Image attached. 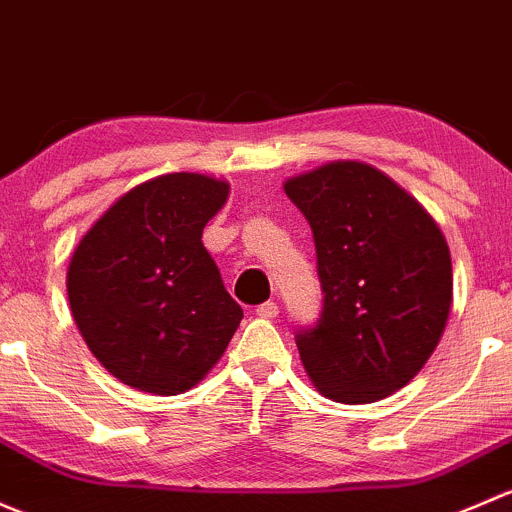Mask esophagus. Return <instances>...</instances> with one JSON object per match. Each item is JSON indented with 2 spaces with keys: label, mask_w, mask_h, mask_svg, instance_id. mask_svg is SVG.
Segmentation results:
<instances>
[{
  "label": "esophagus",
  "mask_w": 512,
  "mask_h": 512,
  "mask_svg": "<svg viewBox=\"0 0 512 512\" xmlns=\"http://www.w3.org/2000/svg\"><path fill=\"white\" fill-rule=\"evenodd\" d=\"M256 315L258 318H266V320H273L278 315V305L276 303H261L256 308Z\"/></svg>",
  "instance_id": "34e87169"
}]
</instances>
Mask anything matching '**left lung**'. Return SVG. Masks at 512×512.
<instances>
[{
    "label": "left lung",
    "instance_id": "8db88e82",
    "mask_svg": "<svg viewBox=\"0 0 512 512\" xmlns=\"http://www.w3.org/2000/svg\"><path fill=\"white\" fill-rule=\"evenodd\" d=\"M313 229L323 313L295 337L310 382L342 404L389 397L444 335L451 251L439 224L377 167L333 160L283 182Z\"/></svg>",
    "mask_w": 512,
    "mask_h": 512
}]
</instances>
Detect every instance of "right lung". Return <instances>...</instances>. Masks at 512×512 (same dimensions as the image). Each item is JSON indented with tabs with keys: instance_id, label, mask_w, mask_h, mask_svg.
I'll list each match as a JSON object with an SVG mask.
<instances>
[{
	"instance_id": "add662e5",
	"label": "right lung",
	"mask_w": 512,
	"mask_h": 512,
	"mask_svg": "<svg viewBox=\"0 0 512 512\" xmlns=\"http://www.w3.org/2000/svg\"><path fill=\"white\" fill-rule=\"evenodd\" d=\"M226 199V179L152 177L115 199L73 249V320L100 365L138 392L175 397L192 389L244 318L202 244Z\"/></svg>"
}]
</instances>
